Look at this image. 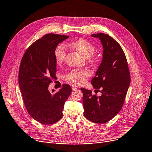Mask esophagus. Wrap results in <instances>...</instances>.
I'll return each mask as SVG.
<instances>
[{"label": "esophagus", "instance_id": "1", "mask_svg": "<svg viewBox=\"0 0 152 152\" xmlns=\"http://www.w3.org/2000/svg\"><path fill=\"white\" fill-rule=\"evenodd\" d=\"M72 90H76V89L78 88V86L75 85H73L72 86Z\"/></svg>", "mask_w": 152, "mask_h": 152}]
</instances>
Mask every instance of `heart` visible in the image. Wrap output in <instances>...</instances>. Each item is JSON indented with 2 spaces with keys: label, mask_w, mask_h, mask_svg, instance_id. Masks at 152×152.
<instances>
[{
  "label": "heart",
  "mask_w": 152,
  "mask_h": 152,
  "mask_svg": "<svg viewBox=\"0 0 152 152\" xmlns=\"http://www.w3.org/2000/svg\"><path fill=\"white\" fill-rule=\"evenodd\" d=\"M72 48L77 50L85 57L91 60V56L95 52V48L91 43L84 39H78L72 41L69 45ZM66 49L64 45L57 46L54 50V57L56 62L60 64L66 59ZM90 75L87 70L80 69L71 71L67 76V80L76 84L83 83L85 79Z\"/></svg>",
  "instance_id": "heart-1"
}]
</instances>
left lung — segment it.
Instances as JSON below:
<instances>
[{"label":"left lung","mask_w":152,"mask_h":152,"mask_svg":"<svg viewBox=\"0 0 152 152\" xmlns=\"http://www.w3.org/2000/svg\"><path fill=\"white\" fill-rule=\"evenodd\" d=\"M91 36L98 38L103 48L102 61L91 80L95 90H102V95H93L90 90L80 88L83 114L93 122L104 124L121 111L131 83V76L125 54L119 43L107 34L99 33Z\"/></svg>","instance_id":"obj_1"}]
</instances>
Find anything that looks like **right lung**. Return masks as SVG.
I'll return each instance as SVG.
<instances>
[{
	"label": "right lung",
	"instance_id": "right-lung-1",
	"mask_svg": "<svg viewBox=\"0 0 152 152\" xmlns=\"http://www.w3.org/2000/svg\"><path fill=\"white\" fill-rule=\"evenodd\" d=\"M69 37L45 34L27 49L20 63L18 83L24 104L31 116L42 124H52L62 118L64 103L72 92L68 84L55 93L54 89L48 90L56 78L55 49Z\"/></svg>",
	"mask_w": 152,
	"mask_h": 152
}]
</instances>
